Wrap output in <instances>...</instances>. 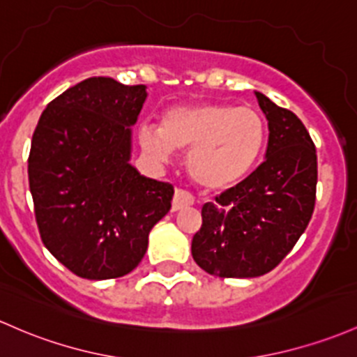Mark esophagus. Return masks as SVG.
<instances>
[{
	"label": "esophagus",
	"mask_w": 357,
	"mask_h": 357,
	"mask_svg": "<svg viewBox=\"0 0 357 357\" xmlns=\"http://www.w3.org/2000/svg\"><path fill=\"white\" fill-rule=\"evenodd\" d=\"M195 203L193 195L188 193L185 190H176L174 197H172V211H179L183 208H188Z\"/></svg>",
	"instance_id": "obj_1"
}]
</instances>
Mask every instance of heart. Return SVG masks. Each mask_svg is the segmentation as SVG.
<instances>
[{"label":"heart","mask_w":357,"mask_h":357,"mask_svg":"<svg viewBox=\"0 0 357 357\" xmlns=\"http://www.w3.org/2000/svg\"><path fill=\"white\" fill-rule=\"evenodd\" d=\"M266 121L256 109L230 103L183 105L167 109L162 127L142 123L140 147L154 162H169L188 151V172L206 190L241 183L256 166L266 144Z\"/></svg>","instance_id":"heart-1"}]
</instances>
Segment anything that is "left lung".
Wrapping results in <instances>:
<instances>
[{"mask_svg":"<svg viewBox=\"0 0 357 357\" xmlns=\"http://www.w3.org/2000/svg\"><path fill=\"white\" fill-rule=\"evenodd\" d=\"M254 95L268 120L264 162L203 205L202 229L191 242L195 262L213 276L271 271L305 232L315 206L317 154L307 128L293 112Z\"/></svg>","mask_w":357,"mask_h":357,"instance_id":"left-lung-1","label":"left lung"}]
</instances>
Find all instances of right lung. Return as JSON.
<instances>
[{"label": "right lung", "mask_w": 357, "mask_h": 357, "mask_svg": "<svg viewBox=\"0 0 357 357\" xmlns=\"http://www.w3.org/2000/svg\"><path fill=\"white\" fill-rule=\"evenodd\" d=\"M147 86L89 77L50 101L32 137L29 181L42 242L86 280L139 266L149 232L171 208V185L130 164Z\"/></svg>", "instance_id": "right-lung-1"}]
</instances>
